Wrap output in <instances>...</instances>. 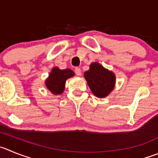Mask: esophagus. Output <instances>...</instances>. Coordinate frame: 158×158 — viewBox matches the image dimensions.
Instances as JSON below:
<instances>
[{"label": "esophagus", "mask_w": 158, "mask_h": 158, "mask_svg": "<svg viewBox=\"0 0 158 158\" xmlns=\"http://www.w3.org/2000/svg\"><path fill=\"white\" fill-rule=\"evenodd\" d=\"M75 72L77 76H81L82 75V72H81V69L79 68H76L75 69Z\"/></svg>", "instance_id": "1"}]
</instances>
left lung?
Wrapping results in <instances>:
<instances>
[{"instance_id":"obj_1","label":"left lung","mask_w":158,"mask_h":158,"mask_svg":"<svg viewBox=\"0 0 158 158\" xmlns=\"http://www.w3.org/2000/svg\"><path fill=\"white\" fill-rule=\"evenodd\" d=\"M84 78L93 94L99 98L107 97L115 86V75L97 62L90 64Z\"/></svg>"}]
</instances>
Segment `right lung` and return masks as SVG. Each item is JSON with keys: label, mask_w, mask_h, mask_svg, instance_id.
Returning <instances> with one entry per match:
<instances>
[{"label": "right lung", "mask_w": 158, "mask_h": 158, "mask_svg": "<svg viewBox=\"0 0 158 158\" xmlns=\"http://www.w3.org/2000/svg\"><path fill=\"white\" fill-rule=\"evenodd\" d=\"M75 73L69 69L61 70L57 67L53 68L49 76L45 81V85L48 90L54 95L62 94L68 79L74 76Z\"/></svg>", "instance_id": "obj_1"}]
</instances>
